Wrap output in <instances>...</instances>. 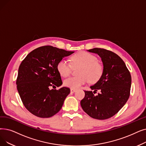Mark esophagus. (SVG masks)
Segmentation results:
<instances>
[{"mask_svg":"<svg viewBox=\"0 0 146 146\" xmlns=\"http://www.w3.org/2000/svg\"><path fill=\"white\" fill-rule=\"evenodd\" d=\"M76 91V89H73V88H71V89H70V92H71L72 93H74V92H75Z\"/></svg>","mask_w":146,"mask_h":146,"instance_id":"esophagus-1","label":"esophagus"}]
</instances>
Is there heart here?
Segmentation results:
<instances>
[{
  "label": "heart",
  "mask_w": 146,
  "mask_h": 146,
  "mask_svg": "<svg viewBox=\"0 0 146 146\" xmlns=\"http://www.w3.org/2000/svg\"><path fill=\"white\" fill-rule=\"evenodd\" d=\"M73 67H80L78 76L68 78L64 80L65 86L77 89L90 80L91 82H96L103 74V67L97 61L96 56L86 52H80L72 57ZM57 70L62 77H67L71 74L72 66L67 60L63 59L57 64Z\"/></svg>",
  "instance_id": "b5f03b06"
}]
</instances>
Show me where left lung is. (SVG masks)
<instances>
[{"instance_id": "obj_1", "label": "left lung", "mask_w": 146, "mask_h": 146, "mask_svg": "<svg viewBox=\"0 0 146 146\" xmlns=\"http://www.w3.org/2000/svg\"><path fill=\"white\" fill-rule=\"evenodd\" d=\"M88 51L97 54L103 64V74L96 84L90 86L94 92L101 91L97 96L92 91H84L85 96L80 101L82 109L90 117L104 120L121 109L128 101L131 86V76L125 63L116 54L102 48Z\"/></svg>"}]
</instances>
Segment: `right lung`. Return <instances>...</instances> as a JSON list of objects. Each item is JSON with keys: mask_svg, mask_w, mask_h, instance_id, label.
<instances>
[{"mask_svg": "<svg viewBox=\"0 0 146 146\" xmlns=\"http://www.w3.org/2000/svg\"><path fill=\"white\" fill-rule=\"evenodd\" d=\"M74 53L52 46H43L30 52L18 68L17 88L25 107L33 115L50 117L61 109L70 90L60 86L62 82L57 64L65 56Z\"/></svg>", "mask_w": 146, "mask_h": 146, "instance_id": "obj_1", "label": "right lung"}]
</instances>
